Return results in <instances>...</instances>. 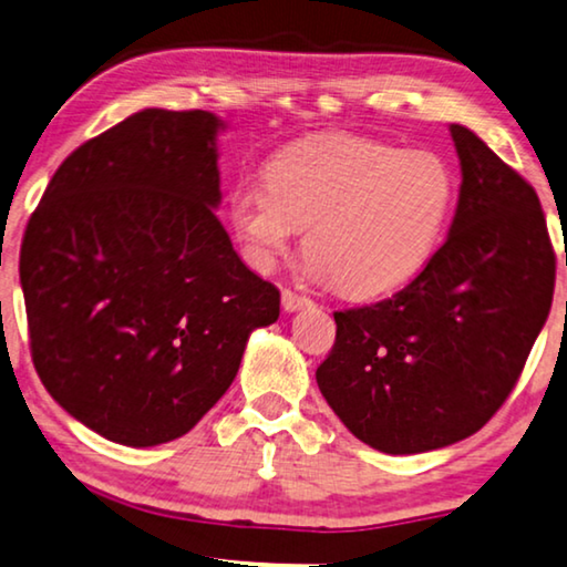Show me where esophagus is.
Wrapping results in <instances>:
<instances>
[{
  "instance_id": "1",
  "label": "esophagus",
  "mask_w": 567,
  "mask_h": 567,
  "mask_svg": "<svg viewBox=\"0 0 567 567\" xmlns=\"http://www.w3.org/2000/svg\"><path fill=\"white\" fill-rule=\"evenodd\" d=\"M281 301H284V309H286V311H299V309L309 307V303H311L309 296H303V293H299V291H291V289H284Z\"/></svg>"
}]
</instances>
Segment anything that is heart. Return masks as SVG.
Segmentation results:
<instances>
[{"label": "heart", "mask_w": 567, "mask_h": 567, "mask_svg": "<svg viewBox=\"0 0 567 567\" xmlns=\"http://www.w3.org/2000/svg\"><path fill=\"white\" fill-rule=\"evenodd\" d=\"M266 185L230 199V223L268 268L303 233L309 268L354 299L390 293L423 271L456 203L441 154L364 136H324L278 152Z\"/></svg>", "instance_id": "heart-1"}]
</instances>
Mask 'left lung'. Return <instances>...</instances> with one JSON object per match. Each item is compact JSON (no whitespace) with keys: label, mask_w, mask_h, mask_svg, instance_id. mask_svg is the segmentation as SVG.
<instances>
[{"label":"left lung","mask_w":567,"mask_h":567,"mask_svg":"<svg viewBox=\"0 0 567 567\" xmlns=\"http://www.w3.org/2000/svg\"><path fill=\"white\" fill-rule=\"evenodd\" d=\"M461 189L449 238L405 289L334 311L321 395L382 454L476 433L517 385L553 307L555 250L535 187L451 124Z\"/></svg>","instance_id":"1"}]
</instances>
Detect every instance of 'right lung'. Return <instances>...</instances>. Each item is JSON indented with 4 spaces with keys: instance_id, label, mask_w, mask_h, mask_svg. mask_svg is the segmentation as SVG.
<instances>
[{
    "instance_id": "1",
    "label": "right lung",
    "mask_w": 567,
    "mask_h": 567,
    "mask_svg": "<svg viewBox=\"0 0 567 567\" xmlns=\"http://www.w3.org/2000/svg\"><path fill=\"white\" fill-rule=\"evenodd\" d=\"M210 111L144 109L60 164L28 223L20 284L42 385L103 439L185 435L238 374L281 293L243 264Z\"/></svg>"
}]
</instances>
